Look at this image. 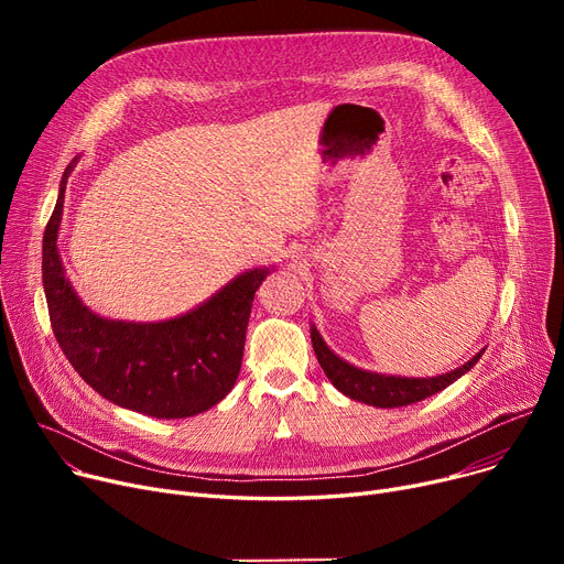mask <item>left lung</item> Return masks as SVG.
<instances>
[{"label": "left lung", "mask_w": 564, "mask_h": 564, "mask_svg": "<svg viewBox=\"0 0 564 564\" xmlns=\"http://www.w3.org/2000/svg\"><path fill=\"white\" fill-rule=\"evenodd\" d=\"M311 340H313L315 357H317L324 375L329 377V381L340 393H345L351 400H359V402L381 406V409L406 406V404L421 402V400L443 391L446 387H451L453 381H457L464 372H468L473 366H476L485 351V349L478 351L468 364H464L462 368H457L453 372L427 377V379H413V377L409 379V377H393V375H377V372H368V370L349 366L347 361L338 359L327 345H324V340L315 327L311 329Z\"/></svg>", "instance_id": "obj_1"}]
</instances>
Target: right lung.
<instances>
[{"label":"right lung","instance_id":"add662e5","mask_svg":"<svg viewBox=\"0 0 564 564\" xmlns=\"http://www.w3.org/2000/svg\"><path fill=\"white\" fill-rule=\"evenodd\" d=\"M64 171L43 235V288L52 332L77 375L109 402L155 419H187L215 406L240 375L253 294L270 270L232 279L196 311L155 324L105 319L73 292L56 251Z\"/></svg>","mask_w":564,"mask_h":564}]
</instances>
